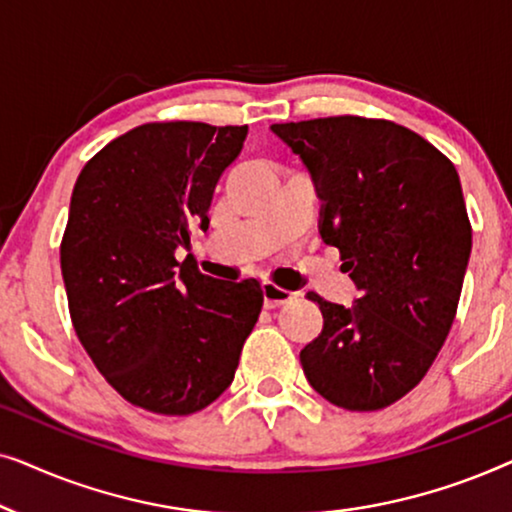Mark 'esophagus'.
<instances>
[{
	"instance_id": "esophagus-1",
	"label": "esophagus",
	"mask_w": 512,
	"mask_h": 512,
	"mask_svg": "<svg viewBox=\"0 0 512 512\" xmlns=\"http://www.w3.org/2000/svg\"><path fill=\"white\" fill-rule=\"evenodd\" d=\"M263 300L268 310H275V307H282L286 303H291V300H296V293L279 289V286L272 282H263Z\"/></svg>"
}]
</instances>
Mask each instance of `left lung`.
I'll use <instances>...</instances> for the list:
<instances>
[{
	"label": "left lung",
	"mask_w": 512,
	"mask_h": 512,
	"mask_svg": "<svg viewBox=\"0 0 512 512\" xmlns=\"http://www.w3.org/2000/svg\"><path fill=\"white\" fill-rule=\"evenodd\" d=\"M298 153L321 205L319 233L340 249L361 296L310 291L324 328L303 352L307 382L338 408L373 412L415 389L457 314L471 221L454 165L384 118L328 116L270 128Z\"/></svg>",
	"instance_id": "obj_1"
}]
</instances>
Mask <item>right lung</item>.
<instances>
[{"mask_svg":"<svg viewBox=\"0 0 512 512\" xmlns=\"http://www.w3.org/2000/svg\"><path fill=\"white\" fill-rule=\"evenodd\" d=\"M244 139L247 125L146 123L95 153L74 184L60 244L74 331L104 380L156 415L214 403L261 314L256 279H214L174 258L191 223L207 230L216 181Z\"/></svg>","mask_w":512,"mask_h":512,"instance_id":"add662e5","label":"right lung"}]
</instances>
